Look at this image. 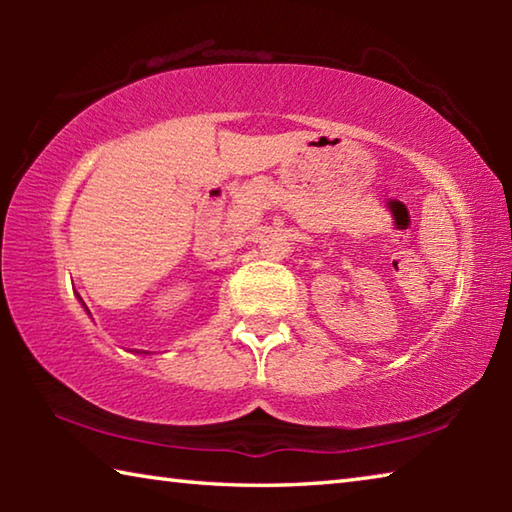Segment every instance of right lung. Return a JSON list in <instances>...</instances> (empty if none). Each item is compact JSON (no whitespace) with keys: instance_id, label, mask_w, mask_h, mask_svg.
I'll return each mask as SVG.
<instances>
[{"instance_id":"obj_1","label":"right lung","mask_w":512,"mask_h":512,"mask_svg":"<svg viewBox=\"0 0 512 512\" xmlns=\"http://www.w3.org/2000/svg\"><path fill=\"white\" fill-rule=\"evenodd\" d=\"M76 298L81 300V296H76ZM81 302H83V300H81ZM83 307H85V302H83ZM85 311H88V314H90V309H88V307H85ZM131 352H137V354H151V352H146V350H131Z\"/></svg>"}]
</instances>
